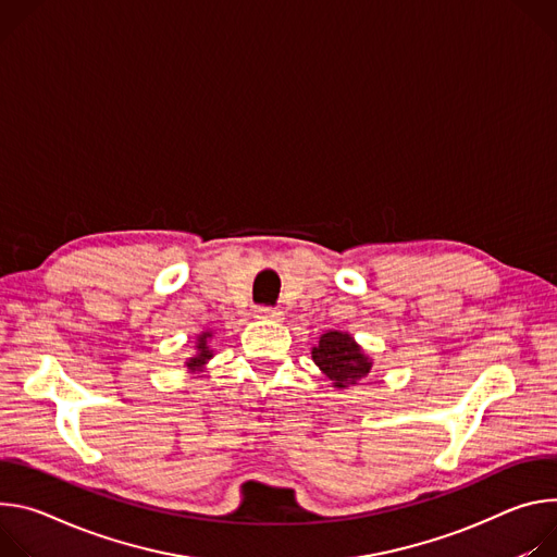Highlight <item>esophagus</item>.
<instances>
[{
  "mask_svg": "<svg viewBox=\"0 0 557 557\" xmlns=\"http://www.w3.org/2000/svg\"><path fill=\"white\" fill-rule=\"evenodd\" d=\"M255 317L261 319V321H281L283 312L278 310V307H270V305H259L255 310Z\"/></svg>",
  "mask_w": 557,
  "mask_h": 557,
  "instance_id": "esophagus-1",
  "label": "esophagus"
}]
</instances>
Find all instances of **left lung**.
Listing matches in <instances>:
<instances>
[{
  "mask_svg": "<svg viewBox=\"0 0 557 557\" xmlns=\"http://www.w3.org/2000/svg\"><path fill=\"white\" fill-rule=\"evenodd\" d=\"M312 358L338 389L356 385V381L367 376L369 369H372V362L345 332L323 334L319 345L312 347Z\"/></svg>",
  "mask_w": 557,
  "mask_h": 557,
  "instance_id": "8db88e82",
  "label": "left lung"
}]
</instances>
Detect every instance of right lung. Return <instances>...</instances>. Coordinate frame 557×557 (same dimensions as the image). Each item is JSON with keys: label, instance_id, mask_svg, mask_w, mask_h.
<instances>
[{"label": "right lung", "instance_id": "add662e5", "mask_svg": "<svg viewBox=\"0 0 557 557\" xmlns=\"http://www.w3.org/2000/svg\"><path fill=\"white\" fill-rule=\"evenodd\" d=\"M212 334L210 332H206V334H201L199 336V345H197V356L195 358H190L188 360V367H193V369H197V367H201L208 358H212V351H210V347H208V338H210Z\"/></svg>", "mask_w": 557, "mask_h": 557}]
</instances>
